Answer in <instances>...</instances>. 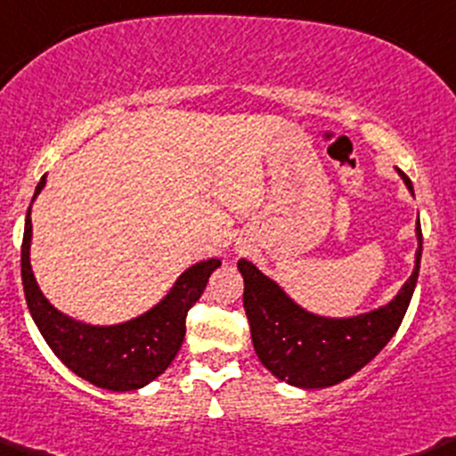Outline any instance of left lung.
Segmentation results:
<instances>
[{"mask_svg":"<svg viewBox=\"0 0 456 456\" xmlns=\"http://www.w3.org/2000/svg\"><path fill=\"white\" fill-rule=\"evenodd\" d=\"M406 189L412 184L397 168ZM415 267L400 292L388 303L355 316H321L303 309L276 281L255 263H237L243 276V307L250 321L252 345L261 364L281 382L298 388H325L340 384L388 345L415 292L421 261V226L417 215Z\"/></svg>","mask_w":456,"mask_h":456,"instance_id":"left-lung-1","label":"left lung"}]
</instances>
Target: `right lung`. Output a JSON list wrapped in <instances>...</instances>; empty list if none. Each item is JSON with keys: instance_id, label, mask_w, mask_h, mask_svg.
Wrapping results in <instances>:
<instances>
[{"instance_id": "right-lung-1", "label": "right lung", "mask_w": 456, "mask_h": 456, "mask_svg": "<svg viewBox=\"0 0 456 456\" xmlns=\"http://www.w3.org/2000/svg\"><path fill=\"white\" fill-rule=\"evenodd\" d=\"M45 175L32 201L44 191ZM26 215L21 243V281L28 309L56 358L78 378L107 391H138L162 375L186 336V314L204 294L210 274L222 265L206 259L182 272L167 297L140 316L116 325H92L56 309L41 292L30 265L32 219Z\"/></svg>"}]
</instances>
